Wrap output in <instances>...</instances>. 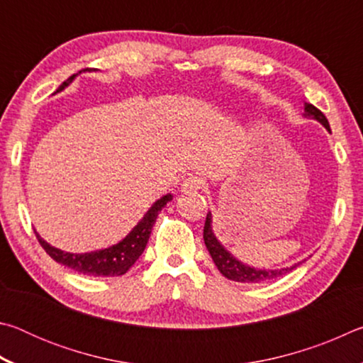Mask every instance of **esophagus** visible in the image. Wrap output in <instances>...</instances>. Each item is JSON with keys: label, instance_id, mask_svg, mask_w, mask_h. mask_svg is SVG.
I'll list each match as a JSON object with an SVG mask.
<instances>
[{"label": "esophagus", "instance_id": "34e87169", "mask_svg": "<svg viewBox=\"0 0 363 363\" xmlns=\"http://www.w3.org/2000/svg\"><path fill=\"white\" fill-rule=\"evenodd\" d=\"M203 187V181L196 176H190L187 179H184L181 184V192L182 194H196Z\"/></svg>", "mask_w": 363, "mask_h": 363}]
</instances>
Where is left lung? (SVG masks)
<instances>
[{
  "instance_id": "8db88e82",
  "label": "left lung",
  "mask_w": 363,
  "mask_h": 363,
  "mask_svg": "<svg viewBox=\"0 0 363 363\" xmlns=\"http://www.w3.org/2000/svg\"><path fill=\"white\" fill-rule=\"evenodd\" d=\"M304 116L306 118H312L317 120L318 123H322L325 126V130H330L328 120L325 118V115L318 110L317 107L312 106V104L304 102ZM203 240L208 251L213 257L214 264L220 274L224 275L225 279L233 280V281H242V284H262V281H269L274 279H279L281 275H285L293 270L296 266H299L301 262L293 264L290 267H281V269H257V267H251L248 264H243L242 261H238L235 256H233L230 251H227L223 243H220L216 235L213 232V216L211 211L206 214V220H205V229H203Z\"/></svg>"
}]
</instances>
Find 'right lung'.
Masks as SVG:
<instances>
[{
    "instance_id": "right-lung-1",
    "label": "right lung",
    "mask_w": 363,
    "mask_h": 363,
    "mask_svg": "<svg viewBox=\"0 0 363 363\" xmlns=\"http://www.w3.org/2000/svg\"><path fill=\"white\" fill-rule=\"evenodd\" d=\"M77 75H72L67 82L60 84L54 94L65 89L75 79ZM171 200H173V195L171 194L163 195L162 199H158L149 208V211L144 214V218L133 227V230L123 240L108 248L89 251V253H69V251H62L56 247H51L46 240H43L36 230L35 233L46 253L56 262L62 264V266L73 269L78 274L93 275V277H118V275L126 274L133 267V264L139 259V256L144 253L158 213Z\"/></svg>"
}]
</instances>
